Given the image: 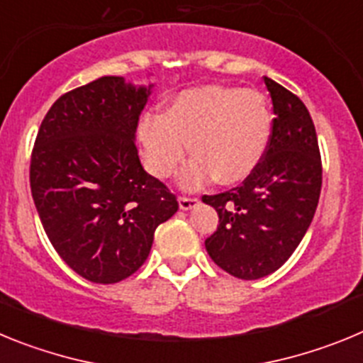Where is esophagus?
Here are the masks:
<instances>
[{
	"label": "esophagus",
	"mask_w": 363,
	"mask_h": 363,
	"mask_svg": "<svg viewBox=\"0 0 363 363\" xmlns=\"http://www.w3.org/2000/svg\"><path fill=\"white\" fill-rule=\"evenodd\" d=\"M178 201H179V209L189 211V209H192V207H194V205L198 203V198H194V196H179Z\"/></svg>",
	"instance_id": "1"
}]
</instances>
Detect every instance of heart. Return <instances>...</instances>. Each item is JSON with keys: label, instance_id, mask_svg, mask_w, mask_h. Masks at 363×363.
Segmentation results:
<instances>
[{"label": "heart", "instance_id": "obj_1", "mask_svg": "<svg viewBox=\"0 0 363 363\" xmlns=\"http://www.w3.org/2000/svg\"><path fill=\"white\" fill-rule=\"evenodd\" d=\"M271 133L265 96L229 85L179 92L165 114L149 111L138 123L143 160L156 178H171L191 149L194 158L182 174L185 187H196L213 176L223 185L245 179L264 160Z\"/></svg>", "mask_w": 363, "mask_h": 363}]
</instances>
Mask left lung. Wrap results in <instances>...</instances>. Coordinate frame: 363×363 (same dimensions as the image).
Masks as SVG:
<instances>
[{"label": "left lung", "mask_w": 363, "mask_h": 363, "mask_svg": "<svg viewBox=\"0 0 363 363\" xmlns=\"http://www.w3.org/2000/svg\"><path fill=\"white\" fill-rule=\"evenodd\" d=\"M264 83L277 114L264 160L238 187L201 196L220 218L205 249L218 267L242 280L267 277L289 259L322 191V156L309 111L280 83Z\"/></svg>", "instance_id": "obj_1"}]
</instances>
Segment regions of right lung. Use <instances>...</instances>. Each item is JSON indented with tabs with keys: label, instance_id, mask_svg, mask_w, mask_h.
Returning a JSON list of instances; mask_svg holds the SVG:
<instances>
[{
	"label": "right lung",
	"instance_id": "1",
	"mask_svg": "<svg viewBox=\"0 0 363 363\" xmlns=\"http://www.w3.org/2000/svg\"><path fill=\"white\" fill-rule=\"evenodd\" d=\"M150 89L104 76L45 114L30 156L41 225L74 272L116 284L142 267L176 194L143 171L134 133Z\"/></svg>",
	"mask_w": 363,
	"mask_h": 363
}]
</instances>
